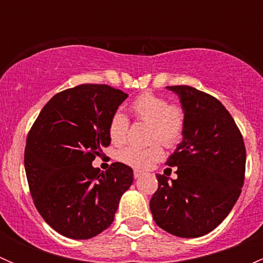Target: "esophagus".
Here are the masks:
<instances>
[{"mask_svg":"<svg viewBox=\"0 0 263 263\" xmlns=\"http://www.w3.org/2000/svg\"><path fill=\"white\" fill-rule=\"evenodd\" d=\"M134 176H135V178H141V176H144V172H141V171H139V169H135L134 171Z\"/></svg>","mask_w":263,"mask_h":263,"instance_id":"obj_1","label":"esophagus"}]
</instances>
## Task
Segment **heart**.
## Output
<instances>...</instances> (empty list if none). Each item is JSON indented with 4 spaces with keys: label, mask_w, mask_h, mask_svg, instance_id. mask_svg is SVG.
<instances>
[{
    "label": "heart",
    "mask_w": 263,
    "mask_h": 263,
    "mask_svg": "<svg viewBox=\"0 0 263 263\" xmlns=\"http://www.w3.org/2000/svg\"><path fill=\"white\" fill-rule=\"evenodd\" d=\"M132 116L139 121L150 124V141H159L166 147H173L181 141L184 132V112L179 105L169 104L165 98L153 92L139 95L129 105ZM128 118L121 112L112 116L108 127L110 141L121 145L126 141ZM163 158L159 145L141 148L129 146L119 153V159L127 165L136 169H148Z\"/></svg>",
    "instance_id": "b5f03b06"
}]
</instances>
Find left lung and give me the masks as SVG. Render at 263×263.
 I'll return each instance as SVG.
<instances>
[{"label": "left lung", "mask_w": 263, "mask_h": 263, "mask_svg": "<svg viewBox=\"0 0 263 263\" xmlns=\"http://www.w3.org/2000/svg\"><path fill=\"white\" fill-rule=\"evenodd\" d=\"M166 89L178 95L184 132L165 163L176 166L178 177L156 176L159 185L150 210L165 232L181 238L202 237L229 215L242 192L245 142L233 117L216 98L185 85Z\"/></svg>", "instance_id": "obj_1"}]
</instances>
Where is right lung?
<instances>
[{"mask_svg":"<svg viewBox=\"0 0 263 263\" xmlns=\"http://www.w3.org/2000/svg\"><path fill=\"white\" fill-rule=\"evenodd\" d=\"M128 95L108 85L82 84L55 94L26 139L25 173L44 221L63 237L89 239L110 227L134 171L91 165L109 146L112 116Z\"/></svg>","mask_w":263,"mask_h":263,"instance_id":"add662e5","label":"right lung"}]
</instances>
